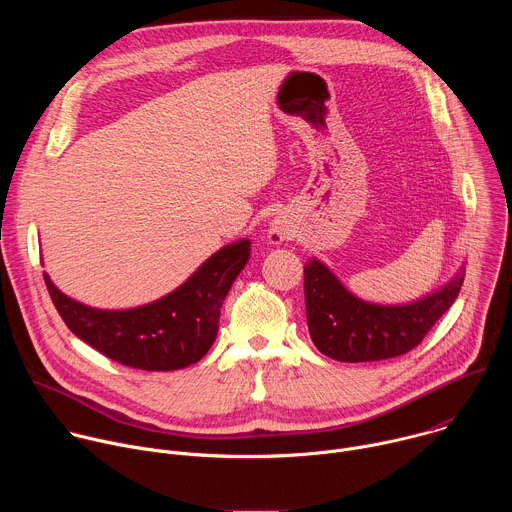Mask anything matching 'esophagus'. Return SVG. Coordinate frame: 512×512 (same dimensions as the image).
<instances>
[{
	"mask_svg": "<svg viewBox=\"0 0 512 512\" xmlns=\"http://www.w3.org/2000/svg\"><path fill=\"white\" fill-rule=\"evenodd\" d=\"M269 239H271L273 243H279V241L285 239V231H283L281 227H271V229H269Z\"/></svg>",
	"mask_w": 512,
	"mask_h": 512,
	"instance_id": "esophagus-1",
	"label": "esophagus"
}]
</instances>
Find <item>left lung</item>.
<instances>
[{
  "instance_id": "1",
  "label": "left lung",
  "mask_w": 512,
  "mask_h": 512,
  "mask_svg": "<svg viewBox=\"0 0 512 512\" xmlns=\"http://www.w3.org/2000/svg\"><path fill=\"white\" fill-rule=\"evenodd\" d=\"M456 277L431 296L405 306L362 302L318 259L304 269L308 330L316 348L342 362H369L401 356L415 348L431 326L456 302L464 281Z\"/></svg>"
}]
</instances>
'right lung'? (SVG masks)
Segmentation results:
<instances>
[{
    "label": "right lung",
    "mask_w": 512,
    "mask_h": 512,
    "mask_svg": "<svg viewBox=\"0 0 512 512\" xmlns=\"http://www.w3.org/2000/svg\"><path fill=\"white\" fill-rule=\"evenodd\" d=\"M249 253L247 239L227 245L166 298L121 312L83 306L58 291L46 273L44 281L68 330L95 350L131 369L178 371L210 350L223 302Z\"/></svg>",
    "instance_id": "1"
}]
</instances>
